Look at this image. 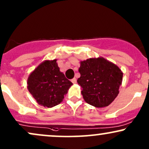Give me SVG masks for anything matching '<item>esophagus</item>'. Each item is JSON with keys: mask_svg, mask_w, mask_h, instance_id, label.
I'll return each mask as SVG.
<instances>
[{"mask_svg": "<svg viewBox=\"0 0 149 149\" xmlns=\"http://www.w3.org/2000/svg\"><path fill=\"white\" fill-rule=\"evenodd\" d=\"M71 81L72 82V83H73V84H76V78H73V79H71Z\"/></svg>", "mask_w": 149, "mask_h": 149, "instance_id": "34e87169", "label": "esophagus"}]
</instances>
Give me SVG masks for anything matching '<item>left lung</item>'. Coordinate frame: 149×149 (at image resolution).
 Masks as SVG:
<instances>
[{
    "label": "left lung",
    "mask_w": 149,
    "mask_h": 149,
    "mask_svg": "<svg viewBox=\"0 0 149 149\" xmlns=\"http://www.w3.org/2000/svg\"><path fill=\"white\" fill-rule=\"evenodd\" d=\"M81 87L84 100L96 107L108 106L119 94L123 73L116 64L103 57L89 58L80 62Z\"/></svg>",
    "instance_id": "1"
}]
</instances>
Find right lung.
<instances>
[{
    "instance_id": "right-lung-1",
    "label": "right lung",
    "mask_w": 149,
    "mask_h": 149,
    "mask_svg": "<svg viewBox=\"0 0 149 149\" xmlns=\"http://www.w3.org/2000/svg\"><path fill=\"white\" fill-rule=\"evenodd\" d=\"M57 60H45L30 74L28 89L39 105L52 107L63 101L73 83L57 64Z\"/></svg>"
}]
</instances>
